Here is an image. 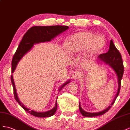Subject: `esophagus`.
<instances>
[{
	"label": "esophagus",
	"mask_w": 130,
	"mask_h": 130,
	"mask_svg": "<svg viewBox=\"0 0 130 130\" xmlns=\"http://www.w3.org/2000/svg\"><path fill=\"white\" fill-rule=\"evenodd\" d=\"M80 77V73L78 71H75L72 75V78L73 80H76L78 79V78Z\"/></svg>",
	"instance_id": "1"
}]
</instances>
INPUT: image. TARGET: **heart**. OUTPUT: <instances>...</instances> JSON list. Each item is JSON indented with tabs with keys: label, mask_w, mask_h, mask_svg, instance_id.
Segmentation results:
<instances>
[{
	"label": "heart",
	"mask_w": 130,
	"mask_h": 130,
	"mask_svg": "<svg viewBox=\"0 0 130 130\" xmlns=\"http://www.w3.org/2000/svg\"><path fill=\"white\" fill-rule=\"evenodd\" d=\"M106 43L103 37L90 31H81L66 39L63 46L66 53L72 56L85 50L84 59L89 60L101 53Z\"/></svg>",
	"instance_id": "b5f03b06"
}]
</instances>
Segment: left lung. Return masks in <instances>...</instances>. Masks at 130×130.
<instances>
[{
    "label": "left lung",
    "instance_id": "8db88e82",
    "mask_svg": "<svg viewBox=\"0 0 130 130\" xmlns=\"http://www.w3.org/2000/svg\"><path fill=\"white\" fill-rule=\"evenodd\" d=\"M98 62L101 61L103 62L106 65H108L109 67L112 69V70L116 73L118 78V88L117 94L115 96L113 102L111 103L110 105L107 108L103 110L101 112H96V113H90L84 110L81 107L80 103H79V109L80 112L84 117H97L99 116H102V115L106 113L107 111L111 108V107L114 104V103L116 101L118 96L119 94V92L120 90L121 87V80L122 77L123 76V73L124 71V65L123 60L121 58V55L119 52L117 50L116 47L113 43V41L111 40L109 44V48L107 53L105 54H101L99 55L97 60Z\"/></svg>",
    "mask_w": 130,
    "mask_h": 130
}]
</instances>
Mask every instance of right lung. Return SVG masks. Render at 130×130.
<instances>
[{"instance_id": "right-lung-1", "label": "right lung", "mask_w": 130, "mask_h": 130, "mask_svg": "<svg viewBox=\"0 0 130 130\" xmlns=\"http://www.w3.org/2000/svg\"><path fill=\"white\" fill-rule=\"evenodd\" d=\"M69 28L68 26L64 25L34 26L29 29L23 36L16 52L13 55L12 60V73L14 72L18 62L28 52L31 50L35 44H38L41 42H50L58 35L68 30ZM11 80L13 86L14 99L26 112L35 117L40 118L50 117L53 116L55 114L57 108L58 96L55 101L54 107L51 110L43 112H38L34 110H30L26 107L18 99L12 75L11 76ZM70 82V79L66 81L60 87L59 91H60L63 87Z\"/></svg>"}]
</instances>
